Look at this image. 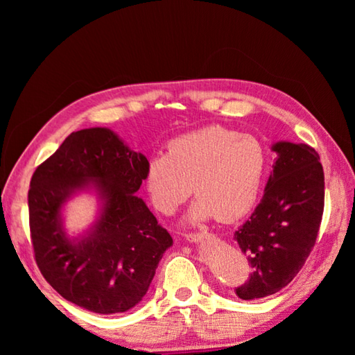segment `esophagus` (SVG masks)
Masks as SVG:
<instances>
[{
	"label": "esophagus",
	"mask_w": 355,
	"mask_h": 355,
	"mask_svg": "<svg viewBox=\"0 0 355 355\" xmlns=\"http://www.w3.org/2000/svg\"><path fill=\"white\" fill-rule=\"evenodd\" d=\"M205 238H214V235H211V233H207V232H203V233H188V235H186V239H188L189 243H199Z\"/></svg>",
	"instance_id": "esophagus-1"
}]
</instances>
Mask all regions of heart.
<instances>
[{
	"label": "heart",
	"instance_id": "1",
	"mask_svg": "<svg viewBox=\"0 0 355 355\" xmlns=\"http://www.w3.org/2000/svg\"><path fill=\"white\" fill-rule=\"evenodd\" d=\"M268 171L266 147L258 137L209 125L167 144L166 155L150 158L146 186L155 208L172 214L194 192L188 220L199 224L218 216L235 220L258 200Z\"/></svg>",
	"mask_w": 355,
	"mask_h": 355
}]
</instances>
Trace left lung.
<instances>
[{"label":"left lung","instance_id":"8db88e82","mask_svg":"<svg viewBox=\"0 0 355 355\" xmlns=\"http://www.w3.org/2000/svg\"><path fill=\"white\" fill-rule=\"evenodd\" d=\"M277 153L264 196L235 239L252 266L236 288L244 300L280 291L296 277L313 249L324 211V171L307 144L275 142Z\"/></svg>","mask_w":355,"mask_h":355}]
</instances>
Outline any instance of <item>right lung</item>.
Here are the masks:
<instances>
[{"instance_id":"right-lung-1","label":"right lung","mask_w":355,"mask_h":355,"mask_svg":"<svg viewBox=\"0 0 355 355\" xmlns=\"http://www.w3.org/2000/svg\"><path fill=\"white\" fill-rule=\"evenodd\" d=\"M148 161L110 128L71 133L31 178L29 230L42 275L64 299L100 315L123 313L148 291L172 236L136 196ZM101 200L94 225L78 239L62 208L81 190Z\"/></svg>"}]
</instances>
